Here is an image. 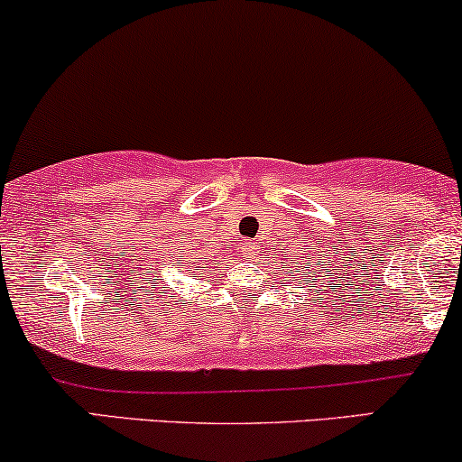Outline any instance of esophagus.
Segmentation results:
<instances>
[{"instance_id": "1", "label": "esophagus", "mask_w": 462, "mask_h": 462, "mask_svg": "<svg viewBox=\"0 0 462 462\" xmlns=\"http://www.w3.org/2000/svg\"><path fill=\"white\" fill-rule=\"evenodd\" d=\"M254 250H257V248H254V242H246V244H244V254H246V257H253Z\"/></svg>"}]
</instances>
